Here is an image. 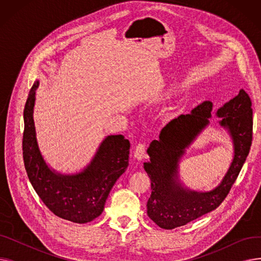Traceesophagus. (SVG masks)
<instances>
[{
    "instance_id": "34e87169",
    "label": "esophagus",
    "mask_w": 261,
    "mask_h": 261,
    "mask_svg": "<svg viewBox=\"0 0 261 261\" xmlns=\"http://www.w3.org/2000/svg\"><path fill=\"white\" fill-rule=\"evenodd\" d=\"M145 151H146V147L143 143H139L134 147V156L135 159H138L139 161L143 160L145 158Z\"/></svg>"
}]
</instances>
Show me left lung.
I'll list each match as a JSON object with an SVG mask.
<instances>
[{
  "label": "left lung",
  "mask_w": 261,
  "mask_h": 261,
  "mask_svg": "<svg viewBox=\"0 0 261 261\" xmlns=\"http://www.w3.org/2000/svg\"><path fill=\"white\" fill-rule=\"evenodd\" d=\"M213 102L204 101L190 114L172 119L147 149L150 156L144 168L151 181V195L147 202V214L162 228L172 229L216 210L237 180L248 156L253 140V110L249 94H239L217 111L222 117L220 125L226 128L235 147L231 165L221 184L210 193L185 189L177 179V164L185 148L208 125Z\"/></svg>",
  "instance_id": "1"
}]
</instances>
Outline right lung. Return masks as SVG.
I'll return each mask as SVG.
<instances>
[{
	"label": "right lung",
	"instance_id": "add662e5",
	"mask_svg": "<svg viewBox=\"0 0 261 261\" xmlns=\"http://www.w3.org/2000/svg\"><path fill=\"white\" fill-rule=\"evenodd\" d=\"M38 86L36 81L24 107L22 149L27 176L54 215L76 223L90 222L101 215L110 191L127 169L130 142L122 135L108 136L90 165L78 174L63 175L50 170L36 139L33 113Z\"/></svg>",
	"mask_w": 261,
	"mask_h": 261
}]
</instances>
